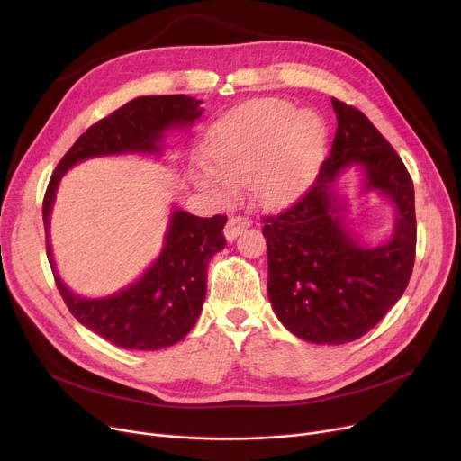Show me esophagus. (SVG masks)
<instances>
[{
    "label": "esophagus",
    "instance_id": "1",
    "mask_svg": "<svg viewBox=\"0 0 461 461\" xmlns=\"http://www.w3.org/2000/svg\"><path fill=\"white\" fill-rule=\"evenodd\" d=\"M251 225V221L248 218H243V215H230L227 225H225V238L229 241H232L243 229H248Z\"/></svg>",
    "mask_w": 461,
    "mask_h": 461
}]
</instances>
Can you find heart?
<instances>
[{
    "label": "heart",
    "instance_id": "heart-1",
    "mask_svg": "<svg viewBox=\"0 0 461 461\" xmlns=\"http://www.w3.org/2000/svg\"><path fill=\"white\" fill-rule=\"evenodd\" d=\"M326 143V126L314 113H297L285 100H251L215 122L206 156L234 184H251L266 203H283L300 192ZM201 184L225 187L212 167L197 173Z\"/></svg>",
    "mask_w": 461,
    "mask_h": 461
}]
</instances>
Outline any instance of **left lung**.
<instances>
[{
    "label": "left lung",
    "mask_w": 461,
    "mask_h": 461,
    "mask_svg": "<svg viewBox=\"0 0 461 461\" xmlns=\"http://www.w3.org/2000/svg\"><path fill=\"white\" fill-rule=\"evenodd\" d=\"M337 133L316 180L290 208L262 218L267 295L283 326L314 344H344L368 333L410 283L415 248V189L402 158L365 113L337 98ZM366 173L397 208L392 240L363 249L343 225L332 182L348 165Z\"/></svg>",
    "instance_id": "1"
}]
</instances>
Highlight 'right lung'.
Returning <instances> with one entry per match:
<instances>
[{
  "mask_svg": "<svg viewBox=\"0 0 461 461\" xmlns=\"http://www.w3.org/2000/svg\"><path fill=\"white\" fill-rule=\"evenodd\" d=\"M201 100L185 95L140 96L81 133L61 158L44 194L42 218L46 253L58 290L72 316L112 344L126 349H159L182 340L201 314L206 295V266L227 246V215L197 218L182 210L171 213L166 246L158 260L128 288L87 300L59 279L50 248V213L61 176L95 156L147 152L159 154L169 128H187L201 117Z\"/></svg>",
  "mask_w": 461,
  "mask_h": 461,
  "instance_id": "obj_1",
  "label": "right lung"
}]
</instances>
